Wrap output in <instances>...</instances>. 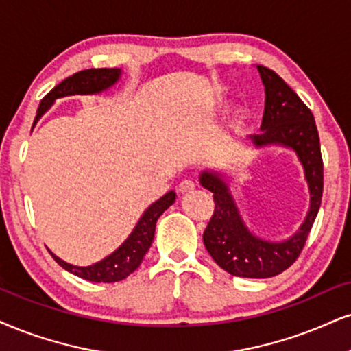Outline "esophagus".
I'll list each match as a JSON object with an SVG mask.
<instances>
[{
	"label": "esophagus",
	"instance_id": "esophagus-1",
	"mask_svg": "<svg viewBox=\"0 0 351 351\" xmlns=\"http://www.w3.org/2000/svg\"><path fill=\"white\" fill-rule=\"evenodd\" d=\"M193 190H195V182H193V180H182V182L179 184V192L182 193H190V192H193Z\"/></svg>",
	"mask_w": 351,
	"mask_h": 351
}]
</instances>
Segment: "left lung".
Here are the masks:
<instances>
[{
  "mask_svg": "<svg viewBox=\"0 0 351 351\" xmlns=\"http://www.w3.org/2000/svg\"><path fill=\"white\" fill-rule=\"evenodd\" d=\"M265 86V110L261 135H250L255 148L270 145L293 149L304 169L309 187V210L304 223L288 239L271 242L249 231L229 189L228 179L215 171H203L200 184L213 193L215 213L203 232V242L213 261L223 270L244 278H270L291 267L321 208L324 164L314 115L300 96L274 70L257 64Z\"/></svg>",
  "mask_w": 351,
  "mask_h": 351,
  "instance_id": "obj_1",
  "label": "left lung"
}]
</instances>
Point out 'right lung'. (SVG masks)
Masks as SVG:
<instances>
[{
  "mask_svg": "<svg viewBox=\"0 0 351 351\" xmlns=\"http://www.w3.org/2000/svg\"><path fill=\"white\" fill-rule=\"evenodd\" d=\"M120 76H122V70H119V68H99V70L90 68V70L75 73L73 76L63 80L58 86H55L42 99L40 106L37 109L36 122L53 106L56 99L75 96V94H99L102 90L109 89L110 86H114L120 80ZM174 202L176 192L171 190L166 195L159 198L158 202H154L153 205H149L148 210L143 213L140 221L136 223L132 234L127 237V241L115 252L102 258L101 262L93 263L89 267H77L62 261V258L50 252L51 257L55 258L60 267H63L70 274L80 276L83 280L94 281V283H114V281L127 278L130 274H133L140 267L143 257L149 250L154 237L156 221Z\"/></svg>",
  "mask_w": 351,
  "mask_h": 351,
  "instance_id": "1",
  "label": "right lung"
}]
</instances>
